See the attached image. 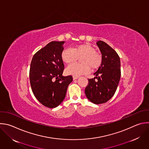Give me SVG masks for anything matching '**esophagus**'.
<instances>
[{
    "label": "esophagus",
    "instance_id": "esophagus-1",
    "mask_svg": "<svg viewBox=\"0 0 149 149\" xmlns=\"http://www.w3.org/2000/svg\"><path fill=\"white\" fill-rule=\"evenodd\" d=\"M79 78V77H77V76H73V79L75 80V79H77Z\"/></svg>",
    "mask_w": 149,
    "mask_h": 149
}]
</instances>
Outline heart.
I'll return each mask as SVG.
<instances>
[{
  "mask_svg": "<svg viewBox=\"0 0 149 149\" xmlns=\"http://www.w3.org/2000/svg\"><path fill=\"white\" fill-rule=\"evenodd\" d=\"M80 58L82 64H74L66 70L67 74L74 76H79L88 74L91 71L96 70L102 65V54L96 52V48L89 44H82L74 46L72 49L67 48L61 53L62 60L67 64H71Z\"/></svg>",
  "mask_w": 149,
  "mask_h": 149,
  "instance_id": "heart-1",
  "label": "heart"
}]
</instances>
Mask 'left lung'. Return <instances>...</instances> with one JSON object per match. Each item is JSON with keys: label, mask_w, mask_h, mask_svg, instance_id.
<instances>
[{"label": "left lung", "mask_w": 149, "mask_h": 149, "mask_svg": "<svg viewBox=\"0 0 149 149\" xmlns=\"http://www.w3.org/2000/svg\"><path fill=\"white\" fill-rule=\"evenodd\" d=\"M96 44L101 52L103 63L94 73L95 77L88 79L85 93L91 102L97 105L106 103L114 95L120 81L121 71L120 58L114 49L101 40Z\"/></svg>", "instance_id": "8db88e82"}]
</instances>
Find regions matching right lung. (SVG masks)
<instances>
[{"label":"right lung","mask_w":149,"mask_h":149,"mask_svg":"<svg viewBox=\"0 0 149 149\" xmlns=\"http://www.w3.org/2000/svg\"><path fill=\"white\" fill-rule=\"evenodd\" d=\"M64 41H52L35 53L29 77L33 93L44 106L54 108L64 100L72 77L62 75L64 65L61 53Z\"/></svg>","instance_id":"add662e5"}]
</instances>
